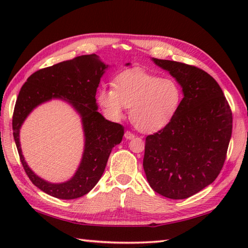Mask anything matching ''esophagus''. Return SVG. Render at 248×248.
<instances>
[{"label": "esophagus", "mask_w": 248, "mask_h": 248, "mask_svg": "<svg viewBox=\"0 0 248 248\" xmlns=\"http://www.w3.org/2000/svg\"><path fill=\"white\" fill-rule=\"evenodd\" d=\"M124 138L127 140H132V139H134V134L132 132H130V131H125Z\"/></svg>", "instance_id": "34e87169"}]
</instances>
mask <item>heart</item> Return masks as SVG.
<instances>
[{"label":"heart","mask_w":248,"mask_h":248,"mask_svg":"<svg viewBox=\"0 0 248 248\" xmlns=\"http://www.w3.org/2000/svg\"><path fill=\"white\" fill-rule=\"evenodd\" d=\"M113 86L102 87L98 93V102L105 114L119 120L125 108H130L131 121L143 132L166 125L182 101V89L177 81L140 70L120 73L114 78Z\"/></svg>","instance_id":"heart-1"}]
</instances>
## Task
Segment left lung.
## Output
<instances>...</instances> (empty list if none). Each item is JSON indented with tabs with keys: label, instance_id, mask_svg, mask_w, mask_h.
I'll return each instance as SVG.
<instances>
[{
	"label": "left lung",
	"instance_id": "1",
	"mask_svg": "<svg viewBox=\"0 0 248 248\" xmlns=\"http://www.w3.org/2000/svg\"><path fill=\"white\" fill-rule=\"evenodd\" d=\"M152 61L176 78L184 97L170 123L146 138L144 170L155 192L184 199L219 175L232 133V112L209 73L175 61Z\"/></svg>",
	"mask_w": 248,
	"mask_h": 248
}]
</instances>
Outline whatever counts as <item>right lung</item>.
<instances>
[{
    "instance_id": "add662e5",
    "label": "right lung",
    "mask_w": 248,
    "mask_h": 248,
    "mask_svg": "<svg viewBox=\"0 0 248 248\" xmlns=\"http://www.w3.org/2000/svg\"><path fill=\"white\" fill-rule=\"evenodd\" d=\"M107 68L96 54L81 55L34 72L21 87L13 115L16 146L30 180L51 196L76 199L87 194L101 178L110 151L123 140V125L107 120L97 110V88ZM54 97L66 99L77 109L86 135L81 164L64 184H50L35 175L24 161L18 141L19 128L27 115L37 105Z\"/></svg>"
}]
</instances>
